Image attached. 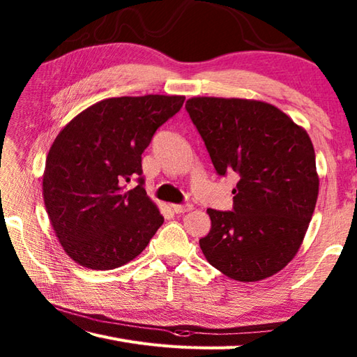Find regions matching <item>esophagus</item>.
Segmentation results:
<instances>
[{"label": "esophagus", "mask_w": 357, "mask_h": 357, "mask_svg": "<svg viewBox=\"0 0 357 357\" xmlns=\"http://www.w3.org/2000/svg\"><path fill=\"white\" fill-rule=\"evenodd\" d=\"M172 208L174 213L181 215V213H187V211H190L193 208V206L192 204H173Z\"/></svg>", "instance_id": "1"}]
</instances>
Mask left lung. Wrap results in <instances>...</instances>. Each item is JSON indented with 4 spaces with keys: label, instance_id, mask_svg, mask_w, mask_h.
<instances>
[{
    "label": "left lung",
    "instance_id": "obj_1",
    "mask_svg": "<svg viewBox=\"0 0 357 357\" xmlns=\"http://www.w3.org/2000/svg\"><path fill=\"white\" fill-rule=\"evenodd\" d=\"M219 176L238 173L233 210L208 208L199 245L225 276L255 282L275 275L302 244L319 192L312 139L284 112L239 98L185 104Z\"/></svg>",
    "mask_w": 357,
    "mask_h": 357
}]
</instances>
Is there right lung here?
Returning <instances> with one entry per match:
<instances>
[{
  "instance_id": "obj_1",
  "label": "right lung",
  "mask_w": 357,
  "mask_h": 357,
  "mask_svg": "<svg viewBox=\"0 0 357 357\" xmlns=\"http://www.w3.org/2000/svg\"><path fill=\"white\" fill-rule=\"evenodd\" d=\"M185 96H121L90 105L52 144L44 206L66 253L82 267L113 270L135 259L164 218L144 190L141 155ZM136 177L139 185L127 191Z\"/></svg>"
}]
</instances>
